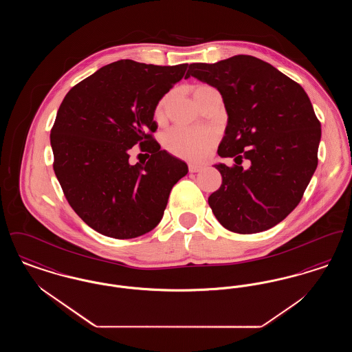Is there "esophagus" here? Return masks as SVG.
<instances>
[{
    "instance_id": "1",
    "label": "esophagus",
    "mask_w": 352,
    "mask_h": 352,
    "mask_svg": "<svg viewBox=\"0 0 352 352\" xmlns=\"http://www.w3.org/2000/svg\"><path fill=\"white\" fill-rule=\"evenodd\" d=\"M201 168H203V166H201V165H195V164L188 165L190 173H198V171H201Z\"/></svg>"
}]
</instances>
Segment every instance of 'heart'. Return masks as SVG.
<instances>
[{
	"mask_svg": "<svg viewBox=\"0 0 352 352\" xmlns=\"http://www.w3.org/2000/svg\"><path fill=\"white\" fill-rule=\"evenodd\" d=\"M165 100L161 101L155 109V115L164 112ZM215 141V132L207 128H184L175 126L164 135V144L168 151L187 160H201Z\"/></svg>",
	"mask_w": 352,
	"mask_h": 352,
	"instance_id": "b5f03b06",
	"label": "heart"
}]
</instances>
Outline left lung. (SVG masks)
<instances>
[{"mask_svg":"<svg viewBox=\"0 0 352 352\" xmlns=\"http://www.w3.org/2000/svg\"><path fill=\"white\" fill-rule=\"evenodd\" d=\"M190 76L220 92L228 121L218 154L236 162L214 165L223 182L208 204L228 231H267L297 207L318 165L320 124L310 99L300 84L251 55L192 63ZM243 157L252 161L247 170L239 166Z\"/></svg>","mask_w":352,"mask_h":352,"instance_id":"obj_1","label":"left lung"}]
</instances>
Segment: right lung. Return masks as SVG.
<instances>
[{"mask_svg": "<svg viewBox=\"0 0 352 352\" xmlns=\"http://www.w3.org/2000/svg\"><path fill=\"white\" fill-rule=\"evenodd\" d=\"M187 67L113 62L76 84L60 104L50 135L54 171L72 210L99 234L151 232L173 186L188 173L151 134L158 128V102ZM135 143L151 153L144 166L129 162Z\"/></svg>", "mask_w": 352, "mask_h": 352, "instance_id": "add662e5", "label": "right lung"}]
</instances>
